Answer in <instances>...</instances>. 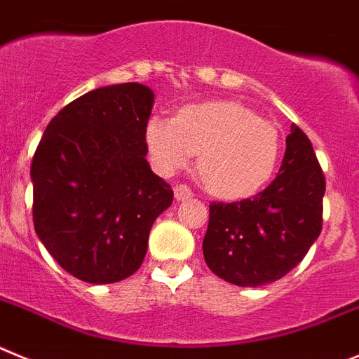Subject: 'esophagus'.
Here are the masks:
<instances>
[{
    "label": "esophagus",
    "mask_w": 359,
    "mask_h": 359,
    "mask_svg": "<svg viewBox=\"0 0 359 359\" xmlns=\"http://www.w3.org/2000/svg\"><path fill=\"white\" fill-rule=\"evenodd\" d=\"M173 193H175L177 202H184V200L193 198V191L187 186H184V184H180V186H175Z\"/></svg>",
    "instance_id": "esophagus-1"
}]
</instances>
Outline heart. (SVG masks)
Segmentation results:
<instances>
[{
	"label": "heart",
	"mask_w": 359,
	"mask_h": 359,
	"mask_svg": "<svg viewBox=\"0 0 359 359\" xmlns=\"http://www.w3.org/2000/svg\"><path fill=\"white\" fill-rule=\"evenodd\" d=\"M151 166L173 175L191 164L198 151V172L212 195L245 198L272 177L280 150L273 123L232 100L193 103L177 118L151 116L144 127Z\"/></svg>",
	"instance_id": "obj_1"
}]
</instances>
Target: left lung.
<instances>
[{
  "label": "left lung",
  "mask_w": 359,
  "mask_h": 359,
  "mask_svg": "<svg viewBox=\"0 0 359 359\" xmlns=\"http://www.w3.org/2000/svg\"><path fill=\"white\" fill-rule=\"evenodd\" d=\"M325 179L311 141L297 125L286 137L279 175L240 202L209 205L203 259L219 279L263 286L304 259L322 231Z\"/></svg>",
  "instance_id": "left-lung-1"
}]
</instances>
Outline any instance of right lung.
<instances>
[{
    "label": "right lung",
    "instance_id": "obj_1",
    "mask_svg": "<svg viewBox=\"0 0 359 359\" xmlns=\"http://www.w3.org/2000/svg\"><path fill=\"white\" fill-rule=\"evenodd\" d=\"M154 98L137 82L98 87L55 116L35 150V232L76 279L130 277L147 256L151 225L172 205V187L147 161Z\"/></svg>",
    "mask_w": 359,
    "mask_h": 359
}]
</instances>
